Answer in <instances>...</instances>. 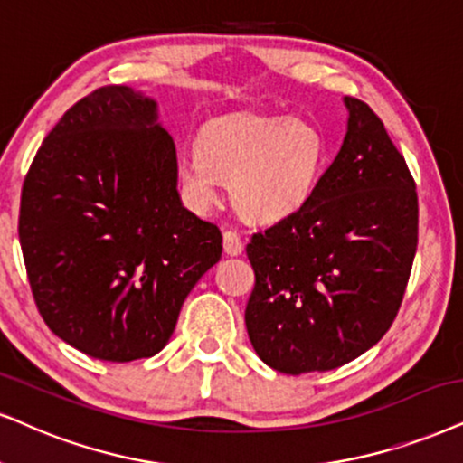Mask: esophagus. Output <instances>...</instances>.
<instances>
[{"label": "esophagus", "instance_id": "esophagus-1", "mask_svg": "<svg viewBox=\"0 0 463 463\" xmlns=\"http://www.w3.org/2000/svg\"><path fill=\"white\" fill-rule=\"evenodd\" d=\"M224 251L228 256H239L243 251V241H241V237H239L237 231L224 232Z\"/></svg>", "mask_w": 463, "mask_h": 463}]
</instances>
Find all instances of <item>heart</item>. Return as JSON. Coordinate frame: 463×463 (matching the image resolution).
<instances>
[{
  "label": "heart",
  "instance_id": "1",
  "mask_svg": "<svg viewBox=\"0 0 463 463\" xmlns=\"http://www.w3.org/2000/svg\"><path fill=\"white\" fill-rule=\"evenodd\" d=\"M326 162L329 143L312 121L241 113L209 121L198 149L179 160L177 177L194 209L209 207L226 179L239 213L278 222L306 207Z\"/></svg>",
  "mask_w": 463,
  "mask_h": 463
}]
</instances>
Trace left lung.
Returning a JSON list of instances; mask_svg holds the SVG:
<instances>
[{
	"label": "left lung",
	"instance_id": "8db88e82",
	"mask_svg": "<svg viewBox=\"0 0 463 463\" xmlns=\"http://www.w3.org/2000/svg\"><path fill=\"white\" fill-rule=\"evenodd\" d=\"M348 130L306 207L251 235L245 326L275 372H326L370 350L402 306L419 239L417 185L378 115L344 98Z\"/></svg>",
	"mask_w": 463,
	"mask_h": 463
}]
</instances>
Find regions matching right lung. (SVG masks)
I'll use <instances>...</instances> for the list:
<instances>
[{
  "label": "right lung",
  "mask_w": 463,
  "mask_h": 463,
  "mask_svg": "<svg viewBox=\"0 0 463 463\" xmlns=\"http://www.w3.org/2000/svg\"><path fill=\"white\" fill-rule=\"evenodd\" d=\"M19 241L49 329L93 359L160 353L222 256L220 228L177 192L157 102L109 85L66 110L23 184Z\"/></svg>",
  "instance_id": "add662e5"
}]
</instances>
